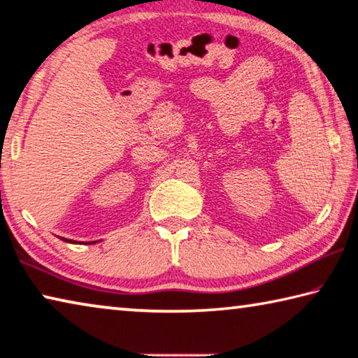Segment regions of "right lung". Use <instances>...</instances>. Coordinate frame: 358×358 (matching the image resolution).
Returning <instances> with one entry per match:
<instances>
[{"mask_svg":"<svg viewBox=\"0 0 358 358\" xmlns=\"http://www.w3.org/2000/svg\"><path fill=\"white\" fill-rule=\"evenodd\" d=\"M64 241H66V243H68V239H64ZM69 243H74V241H71V239H69Z\"/></svg>","mask_w":358,"mask_h":358,"instance_id":"1","label":"right lung"}]
</instances>
